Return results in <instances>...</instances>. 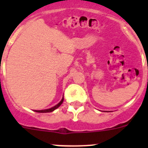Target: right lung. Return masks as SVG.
<instances>
[{"label": "right lung", "instance_id": "obj_1", "mask_svg": "<svg viewBox=\"0 0 148 148\" xmlns=\"http://www.w3.org/2000/svg\"><path fill=\"white\" fill-rule=\"evenodd\" d=\"M63 101H64V96L63 97H62V100L60 101L59 103H58L56 105L53 106V107H52L51 108H49V109H46V110H34V112H39V113H46V112H51L54 111L56 109H57L58 107H59V106L61 105V104L63 103Z\"/></svg>", "mask_w": 148, "mask_h": 148}]
</instances>
